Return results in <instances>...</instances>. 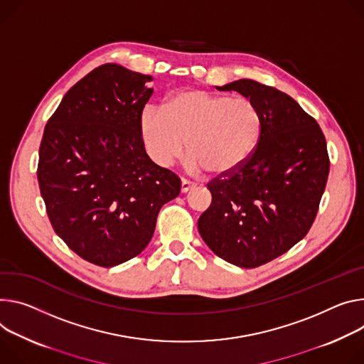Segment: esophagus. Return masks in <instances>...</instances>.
I'll list each match as a JSON object with an SVG mask.
<instances>
[{"label": "esophagus", "mask_w": 364, "mask_h": 364, "mask_svg": "<svg viewBox=\"0 0 364 364\" xmlns=\"http://www.w3.org/2000/svg\"><path fill=\"white\" fill-rule=\"evenodd\" d=\"M196 187V184L194 183H190V181H187V180H181V193H187V191H190L191 188H194Z\"/></svg>", "instance_id": "1"}]
</instances>
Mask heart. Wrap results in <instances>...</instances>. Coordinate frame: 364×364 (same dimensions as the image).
Returning a JSON list of instances; mask_svg holds the SVG:
<instances>
[{"mask_svg": "<svg viewBox=\"0 0 364 364\" xmlns=\"http://www.w3.org/2000/svg\"><path fill=\"white\" fill-rule=\"evenodd\" d=\"M261 134V110L244 95L187 90L171 97L162 110L148 107L141 116L142 141L154 162L170 167L187 142L190 170H208L218 177L238 171L257 149Z\"/></svg>", "mask_w": 364, "mask_h": 364, "instance_id": "heart-1", "label": "heart"}]
</instances>
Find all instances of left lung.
Segmentation results:
<instances>
[{"instance_id":"1","label":"left lung","mask_w":364,"mask_h":364,"mask_svg":"<svg viewBox=\"0 0 364 364\" xmlns=\"http://www.w3.org/2000/svg\"><path fill=\"white\" fill-rule=\"evenodd\" d=\"M216 88L255 102L262 134L238 171L208 183L212 203L197 228L218 257L255 269L309 232L329 173L326 141L316 120L274 87L240 80Z\"/></svg>"}]
</instances>
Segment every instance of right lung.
<instances>
[{
	"label": "right lung",
	"instance_id": "right-lung-1",
	"mask_svg": "<svg viewBox=\"0 0 364 364\" xmlns=\"http://www.w3.org/2000/svg\"><path fill=\"white\" fill-rule=\"evenodd\" d=\"M151 80L100 65L63 95L45 126L38 180L49 220L75 254L100 267L141 254L159 209L180 193L178 176L144 148Z\"/></svg>",
	"mask_w": 364,
	"mask_h": 364
}]
</instances>
